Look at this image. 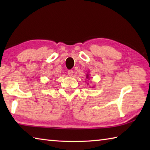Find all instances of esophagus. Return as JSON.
I'll use <instances>...</instances> for the list:
<instances>
[{"label":"esophagus","mask_w":150,"mask_h":150,"mask_svg":"<svg viewBox=\"0 0 150 150\" xmlns=\"http://www.w3.org/2000/svg\"><path fill=\"white\" fill-rule=\"evenodd\" d=\"M67 73H68V75H69V76H71V77H72L73 75V70H68Z\"/></svg>","instance_id":"34e87169"}]
</instances>
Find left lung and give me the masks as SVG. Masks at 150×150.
Listing matches in <instances>:
<instances>
[{
	"label": "left lung",
	"mask_w": 150,
	"mask_h": 150,
	"mask_svg": "<svg viewBox=\"0 0 150 150\" xmlns=\"http://www.w3.org/2000/svg\"><path fill=\"white\" fill-rule=\"evenodd\" d=\"M87 78L88 77V75H87Z\"/></svg>",
	"instance_id": "1"
}]
</instances>
